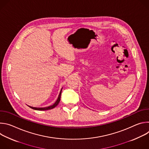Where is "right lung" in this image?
I'll return each instance as SVG.
<instances>
[{
	"mask_svg": "<svg viewBox=\"0 0 149 149\" xmlns=\"http://www.w3.org/2000/svg\"><path fill=\"white\" fill-rule=\"evenodd\" d=\"M61 91H62V89L60 91V93L59 94V96H58V98L57 99V100L56 101V102L52 105L51 106H49V107H44V108H36V107H31V106H29V107L33 110H39V111H44V110H51V109H52L54 108H55L56 106L59 104V101H60V99H61Z\"/></svg>",
	"mask_w": 149,
	"mask_h": 149,
	"instance_id": "add662e5",
	"label": "right lung"
}]
</instances>
